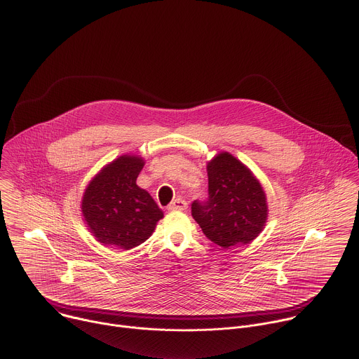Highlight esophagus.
<instances>
[{
    "mask_svg": "<svg viewBox=\"0 0 359 359\" xmlns=\"http://www.w3.org/2000/svg\"><path fill=\"white\" fill-rule=\"evenodd\" d=\"M186 208H187V201L183 200V198H180V197H177L176 200H173V201L168 205V210H169V211H183V210H186Z\"/></svg>",
    "mask_w": 359,
    "mask_h": 359,
    "instance_id": "obj_1",
    "label": "esophagus"
}]
</instances>
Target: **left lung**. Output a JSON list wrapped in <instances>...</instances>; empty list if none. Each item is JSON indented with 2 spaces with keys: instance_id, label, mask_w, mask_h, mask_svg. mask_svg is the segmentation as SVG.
<instances>
[{
  "instance_id": "obj_1",
  "label": "left lung",
  "mask_w": 359,
  "mask_h": 359,
  "mask_svg": "<svg viewBox=\"0 0 359 359\" xmlns=\"http://www.w3.org/2000/svg\"><path fill=\"white\" fill-rule=\"evenodd\" d=\"M208 198L191 204V215L208 240L228 250L250 244L268 218L266 194L252 172L228 152L207 165Z\"/></svg>"
}]
</instances>
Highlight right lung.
<instances>
[{
  "mask_svg": "<svg viewBox=\"0 0 359 359\" xmlns=\"http://www.w3.org/2000/svg\"><path fill=\"white\" fill-rule=\"evenodd\" d=\"M144 165L141 156L123 155L88 183L81 212L98 243L131 250L145 243L163 218V211L151 194L137 184Z\"/></svg>",
  "mask_w": 359,
  "mask_h": 359,
  "instance_id": "obj_1",
  "label": "right lung"
}]
</instances>
